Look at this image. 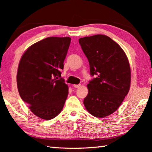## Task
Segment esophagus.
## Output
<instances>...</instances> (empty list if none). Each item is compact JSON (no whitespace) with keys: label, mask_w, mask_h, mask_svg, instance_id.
<instances>
[{"label":"esophagus","mask_w":152,"mask_h":152,"mask_svg":"<svg viewBox=\"0 0 152 152\" xmlns=\"http://www.w3.org/2000/svg\"><path fill=\"white\" fill-rule=\"evenodd\" d=\"M81 86V84H78V85H74V87L75 88H79Z\"/></svg>","instance_id":"1"}]
</instances>
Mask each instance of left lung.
Returning a JSON list of instances; mask_svg holds the SVG:
<instances>
[{
	"mask_svg": "<svg viewBox=\"0 0 152 152\" xmlns=\"http://www.w3.org/2000/svg\"><path fill=\"white\" fill-rule=\"evenodd\" d=\"M88 58L90 74L88 94L83 100L87 110L96 118L112 114L130 89L131 69L124 51L112 38L102 34L79 39Z\"/></svg>",
	"mask_w": 152,
	"mask_h": 152,
	"instance_id": "obj_1",
	"label": "left lung"
}]
</instances>
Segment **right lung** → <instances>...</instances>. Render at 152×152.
Listing matches in <instances>:
<instances>
[{
	"label": "right lung",
	"mask_w": 152,
	"mask_h": 152,
	"mask_svg": "<svg viewBox=\"0 0 152 152\" xmlns=\"http://www.w3.org/2000/svg\"><path fill=\"white\" fill-rule=\"evenodd\" d=\"M70 37H48L30 46L19 61L17 85L22 99L38 117L50 120L59 114L69 93L61 78Z\"/></svg>",
	"instance_id": "add662e5"
}]
</instances>
